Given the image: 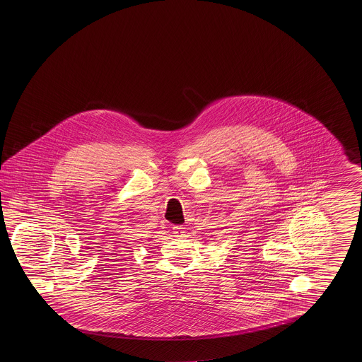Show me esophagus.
<instances>
[{"label": "esophagus", "mask_w": 362, "mask_h": 362, "mask_svg": "<svg viewBox=\"0 0 362 362\" xmlns=\"http://www.w3.org/2000/svg\"><path fill=\"white\" fill-rule=\"evenodd\" d=\"M173 229H175V234H177V237H182V234H184V228L181 226V225H176V226H173Z\"/></svg>", "instance_id": "obj_1"}]
</instances>
